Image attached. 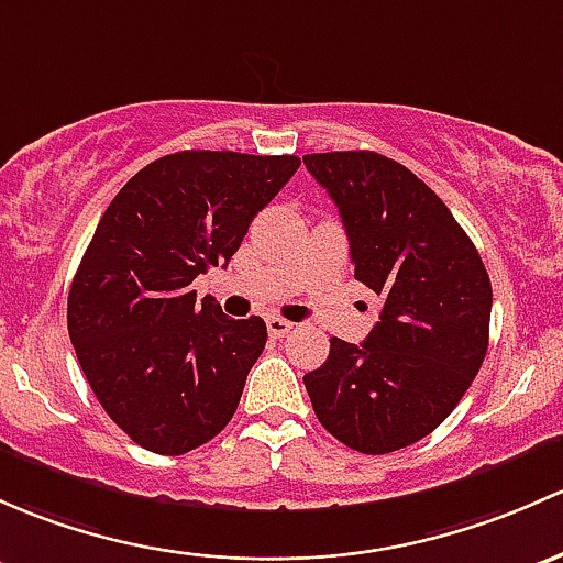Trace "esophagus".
Here are the masks:
<instances>
[{"instance_id": "esophagus-1", "label": "esophagus", "mask_w": 563, "mask_h": 563, "mask_svg": "<svg viewBox=\"0 0 563 563\" xmlns=\"http://www.w3.org/2000/svg\"><path fill=\"white\" fill-rule=\"evenodd\" d=\"M266 331H269V336H275V340H280V336L291 334L294 323L286 321V318H269V321H266Z\"/></svg>"}]
</instances>
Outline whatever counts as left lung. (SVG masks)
Segmentation results:
<instances>
[{
	"label": "left lung",
	"mask_w": 563,
	"mask_h": 563,
	"mask_svg": "<svg viewBox=\"0 0 563 563\" xmlns=\"http://www.w3.org/2000/svg\"><path fill=\"white\" fill-rule=\"evenodd\" d=\"M305 167L340 210L356 280L383 299L366 340L331 336L305 388L323 429L347 448L399 451L445 421L481 369L488 272L445 202L394 158L307 153Z\"/></svg>",
	"instance_id": "left-lung-1"
}]
</instances>
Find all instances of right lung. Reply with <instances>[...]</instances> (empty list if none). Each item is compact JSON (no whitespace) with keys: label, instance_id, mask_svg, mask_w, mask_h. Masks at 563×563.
Masks as SVG:
<instances>
[{"label":"right lung","instance_id":"add662e5","mask_svg":"<svg viewBox=\"0 0 563 563\" xmlns=\"http://www.w3.org/2000/svg\"><path fill=\"white\" fill-rule=\"evenodd\" d=\"M297 156L180 151L115 194L75 272L67 327L104 412L145 451L183 455L232 421L266 345L191 283L229 264Z\"/></svg>","mask_w":563,"mask_h":563}]
</instances>
